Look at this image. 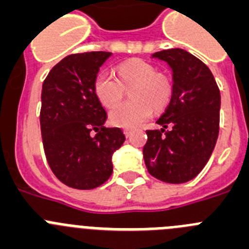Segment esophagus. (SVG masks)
Segmentation results:
<instances>
[{"mask_svg": "<svg viewBox=\"0 0 249 249\" xmlns=\"http://www.w3.org/2000/svg\"><path fill=\"white\" fill-rule=\"evenodd\" d=\"M124 134L127 136V138H129V136L131 135V134H133V130L127 129V127H126V129H124Z\"/></svg>", "mask_w": 249, "mask_h": 249, "instance_id": "1", "label": "esophagus"}]
</instances>
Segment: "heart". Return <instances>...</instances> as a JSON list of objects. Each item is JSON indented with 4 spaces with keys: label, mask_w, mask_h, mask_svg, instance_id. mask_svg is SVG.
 I'll use <instances>...</instances> for the list:
<instances>
[{
    "label": "heart",
    "mask_w": 249,
    "mask_h": 249,
    "mask_svg": "<svg viewBox=\"0 0 249 249\" xmlns=\"http://www.w3.org/2000/svg\"><path fill=\"white\" fill-rule=\"evenodd\" d=\"M119 78L110 71H99L94 79V93L104 107L119 102L125 88L133 86L130 102L115 106L109 120L120 127H134L150 118L152 110H161L171 99L172 86L165 74L156 73L155 67L145 60H127L118 67ZM125 88L124 89V87Z\"/></svg>",
    "instance_id": "1"
}]
</instances>
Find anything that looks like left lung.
I'll return each instance as SVG.
<instances>
[{"instance_id":"8db88e82","label":"left lung","mask_w":249,"mask_h":249,"mask_svg":"<svg viewBox=\"0 0 249 249\" xmlns=\"http://www.w3.org/2000/svg\"><path fill=\"white\" fill-rule=\"evenodd\" d=\"M151 58L171 68L172 94L156 122L162 127L146 130L145 165L151 176L163 182H187L200 174L214 149L221 94L208 67L185 49H165ZM169 124L172 129L167 130Z\"/></svg>"}]
</instances>
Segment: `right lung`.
I'll list each match as a JSON object with an SVG mask.
<instances>
[{
  "label": "right lung",
  "mask_w": 249,
  "mask_h": 249,
  "mask_svg": "<svg viewBox=\"0 0 249 249\" xmlns=\"http://www.w3.org/2000/svg\"><path fill=\"white\" fill-rule=\"evenodd\" d=\"M110 52L67 55L42 87L41 131L49 167L64 185L91 190L113 172L111 156L125 141L119 127L104 126L107 111L94 93V79ZM97 133L93 137L91 131Z\"/></svg>",
  "instance_id": "obj_1"
}]
</instances>
